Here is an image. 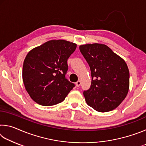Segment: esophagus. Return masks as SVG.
<instances>
[{
	"instance_id": "obj_1",
	"label": "esophagus",
	"mask_w": 146,
	"mask_h": 146,
	"mask_svg": "<svg viewBox=\"0 0 146 146\" xmlns=\"http://www.w3.org/2000/svg\"><path fill=\"white\" fill-rule=\"evenodd\" d=\"M75 84H76V87H79V86H80V84H81V81H80V80H78L77 82H76Z\"/></svg>"
}]
</instances>
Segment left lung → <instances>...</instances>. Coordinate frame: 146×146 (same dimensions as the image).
Wrapping results in <instances>:
<instances>
[{"label": "left lung", "instance_id": "obj_1", "mask_svg": "<svg viewBox=\"0 0 146 146\" xmlns=\"http://www.w3.org/2000/svg\"><path fill=\"white\" fill-rule=\"evenodd\" d=\"M79 49L90 66L92 77L90 89L83 93L86 103L98 112L117 108L129 88L125 62L105 44H88Z\"/></svg>", "mask_w": 146, "mask_h": 146}]
</instances>
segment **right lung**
<instances>
[{
    "label": "right lung",
    "mask_w": 146,
    "mask_h": 146,
    "mask_svg": "<svg viewBox=\"0 0 146 146\" xmlns=\"http://www.w3.org/2000/svg\"><path fill=\"white\" fill-rule=\"evenodd\" d=\"M76 44L51 40L29 51L24 59L23 80L27 92L38 104L49 106L64 100L75 84L66 78L68 59Z\"/></svg>",
    "instance_id": "obj_1"
}]
</instances>
